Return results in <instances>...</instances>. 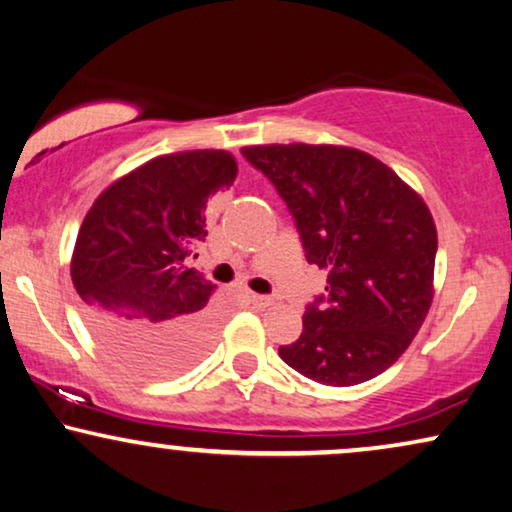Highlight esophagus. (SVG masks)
I'll return each instance as SVG.
<instances>
[{"instance_id":"1","label":"esophagus","mask_w":512,"mask_h":512,"mask_svg":"<svg viewBox=\"0 0 512 512\" xmlns=\"http://www.w3.org/2000/svg\"><path fill=\"white\" fill-rule=\"evenodd\" d=\"M247 300L256 307H268L272 303L268 296H261V293H247Z\"/></svg>"}]
</instances>
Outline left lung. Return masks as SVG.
<instances>
[{"mask_svg":"<svg viewBox=\"0 0 512 512\" xmlns=\"http://www.w3.org/2000/svg\"><path fill=\"white\" fill-rule=\"evenodd\" d=\"M296 221L307 263L328 272L286 366L328 387L373 380L398 361L433 298L438 235L424 200L368 153L347 146H247Z\"/></svg>","mask_w":512,"mask_h":512,"instance_id":"1","label":"left lung"}]
</instances>
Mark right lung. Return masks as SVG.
<instances>
[{
	"instance_id": "add662e5",
	"label": "right lung",
	"mask_w": 512,
	"mask_h": 512,
	"mask_svg": "<svg viewBox=\"0 0 512 512\" xmlns=\"http://www.w3.org/2000/svg\"><path fill=\"white\" fill-rule=\"evenodd\" d=\"M235 174L228 151L153 158L114 181L83 219L74 289L90 333L130 373H184L212 347L214 284L186 258L207 237V200L233 186Z\"/></svg>"
}]
</instances>
